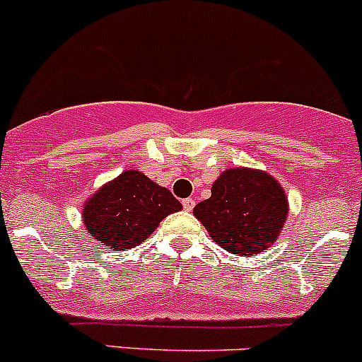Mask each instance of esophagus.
<instances>
[{
    "label": "esophagus",
    "mask_w": 362,
    "mask_h": 362,
    "mask_svg": "<svg viewBox=\"0 0 362 362\" xmlns=\"http://www.w3.org/2000/svg\"><path fill=\"white\" fill-rule=\"evenodd\" d=\"M194 206H195V201L194 199H183V208L187 209V211H192V209H194Z\"/></svg>",
    "instance_id": "esophagus-1"
}]
</instances>
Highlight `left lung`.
<instances>
[{
  "label": "left lung",
  "mask_w": 362,
  "mask_h": 362,
  "mask_svg": "<svg viewBox=\"0 0 362 362\" xmlns=\"http://www.w3.org/2000/svg\"><path fill=\"white\" fill-rule=\"evenodd\" d=\"M194 215L227 252L254 256L282 230L288 201L267 172L229 168L213 183L211 197L195 206Z\"/></svg>",
  "instance_id": "obj_1"
}]
</instances>
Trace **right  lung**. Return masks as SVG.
Listing matches in <instances>:
<instances>
[{
    "instance_id": "right-lung-1",
    "label": "right lung",
    "mask_w": 362,
    "mask_h": 362,
    "mask_svg": "<svg viewBox=\"0 0 362 362\" xmlns=\"http://www.w3.org/2000/svg\"><path fill=\"white\" fill-rule=\"evenodd\" d=\"M181 202L163 187L136 170H126L103 187L83 211L87 230L112 249H132L142 243Z\"/></svg>"
}]
</instances>
